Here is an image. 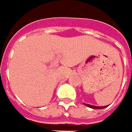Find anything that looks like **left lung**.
<instances>
[{
	"label": "left lung",
	"mask_w": 132,
	"mask_h": 132,
	"mask_svg": "<svg viewBox=\"0 0 132 132\" xmlns=\"http://www.w3.org/2000/svg\"><path fill=\"white\" fill-rule=\"evenodd\" d=\"M85 105H86V106H88L89 108H92V109H105V108H106L108 105H106V106H95V105H89V104H86V103H83Z\"/></svg>",
	"instance_id": "left-lung-1"
}]
</instances>
